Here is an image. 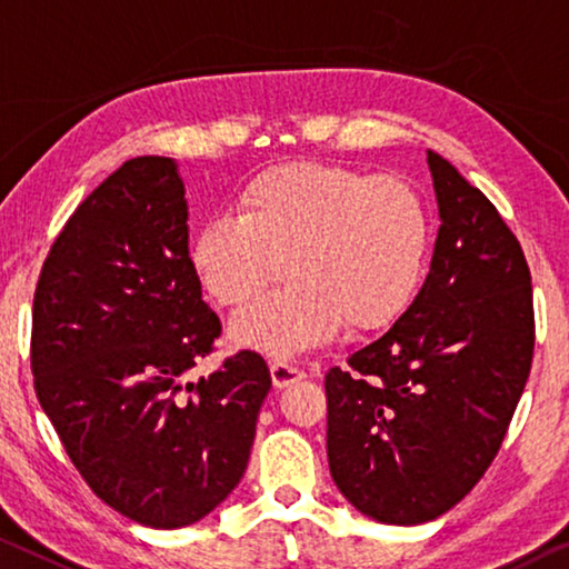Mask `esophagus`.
<instances>
[{
  "instance_id": "esophagus-1",
  "label": "esophagus",
  "mask_w": 569,
  "mask_h": 569,
  "mask_svg": "<svg viewBox=\"0 0 569 569\" xmlns=\"http://www.w3.org/2000/svg\"><path fill=\"white\" fill-rule=\"evenodd\" d=\"M269 371H272V381L277 389H287V387H292V383L305 379V371L297 369V366L290 361H274L272 366H269Z\"/></svg>"
}]
</instances>
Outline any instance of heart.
I'll return each instance as SVG.
<instances>
[{"label":"heart","instance_id":"1","mask_svg":"<svg viewBox=\"0 0 569 569\" xmlns=\"http://www.w3.org/2000/svg\"><path fill=\"white\" fill-rule=\"evenodd\" d=\"M432 241L425 196L395 174L295 162L239 193V216L216 213L190 243V267L218 302L239 308L287 269L284 290L231 322L236 343L292 356L338 336L379 333L409 310Z\"/></svg>","mask_w":569,"mask_h":569}]
</instances>
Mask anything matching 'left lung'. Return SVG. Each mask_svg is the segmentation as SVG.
Instances as JSON below:
<instances>
[{"instance_id":"1","label":"left lung","mask_w":569,"mask_h":569,"mask_svg":"<svg viewBox=\"0 0 569 569\" xmlns=\"http://www.w3.org/2000/svg\"><path fill=\"white\" fill-rule=\"evenodd\" d=\"M437 200L430 272L409 310L326 373L328 466L381 523H425L496 458L527 387L535 308L527 259L491 200L427 150Z\"/></svg>"}]
</instances>
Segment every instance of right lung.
I'll list each match as a JSON object with an SVG mask.
<instances>
[{"label":"right lung","instance_id":"1","mask_svg":"<svg viewBox=\"0 0 569 569\" xmlns=\"http://www.w3.org/2000/svg\"><path fill=\"white\" fill-rule=\"evenodd\" d=\"M218 336L190 267L178 162L134 157L76 208L42 264L32 373L78 473L144 527H190L247 470L272 376L241 351L190 381Z\"/></svg>","mask_w":569,"mask_h":569}]
</instances>
